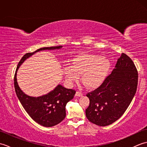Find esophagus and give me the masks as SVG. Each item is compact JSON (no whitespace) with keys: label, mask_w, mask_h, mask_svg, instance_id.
I'll return each mask as SVG.
<instances>
[{"label":"esophagus","mask_w":147,"mask_h":147,"mask_svg":"<svg viewBox=\"0 0 147 147\" xmlns=\"http://www.w3.org/2000/svg\"><path fill=\"white\" fill-rule=\"evenodd\" d=\"M75 95H76V96H83V93H82V92L77 91V92H76V94H75Z\"/></svg>","instance_id":"1"}]
</instances>
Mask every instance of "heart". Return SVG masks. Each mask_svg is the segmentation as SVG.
I'll list each match as a JSON object with an SVG mask.
<instances>
[{
  "label": "heart",
  "instance_id": "b5f03b06",
  "mask_svg": "<svg viewBox=\"0 0 147 147\" xmlns=\"http://www.w3.org/2000/svg\"><path fill=\"white\" fill-rule=\"evenodd\" d=\"M108 59L102 56L82 54L71 60V65L64 68V73L68 82L73 83L81 76V81L87 88H94L103 82L110 69Z\"/></svg>",
  "mask_w": 147,
  "mask_h": 147
}]
</instances>
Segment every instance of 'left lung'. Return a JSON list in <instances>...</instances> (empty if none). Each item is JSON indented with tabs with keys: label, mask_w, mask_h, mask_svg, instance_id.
<instances>
[{
	"label": "left lung",
	"mask_w": 147,
	"mask_h": 147,
	"mask_svg": "<svg viewBox=\"0 0 147 147\" xmlns=\"http://www.w3.org/2000/svg\"><path fill=\"white\" fill-rule=\"evenodd\" d=\"M115 67L98 88L86 94L90 104L86 116L100 126L110 125L119 119L136 92L138 74L131 58L122 53Z\"/></svg>",
	"instance_id": "left-lung-1"
}]
</instances>
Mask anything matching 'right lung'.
I'll list each match as a JSON object with an SVG mask.
<instances>
[{
  "label": "right lung",
  "mask_w": 147,
  "mask_h": 147,
  "mask_svg": "<svg viewBox=\"0 0 147 147\" xmlns=\"http://www.w3.org/2000/svg\"><path fill=\"white\" fill-rule=\"evenodd\" d=\"M62 46L43 47L36 51L26 53L19 62L14 74V83L16 93L24 110L33 121L45 127H52L57 125L65 117V105L74 97L76 91L67 89L59 85L47 95L33 97L26 95L20 89L17 82V71L23 62L35 53L44 50L59 49Z\"/></svg>",
  "instance_id": "right-lung-1"
}]
</instances>
